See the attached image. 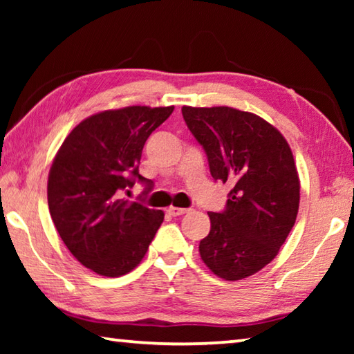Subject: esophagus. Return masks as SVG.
Returning a JSON list of instances; mask_svg holds the SVG:
<instances>
[{"mask_svg": "<svg viewBox=\"0 0 354 354\" xmlns=\"http://www.w3.org/2000/svg\"><path fill=\"white\" fill-rule=\"evenodd\" d=\"M167 212H169L171 217H179V215H184L189 212V209L185 207H175V206H170L169 209H167Z\"/></svg>", "mask_w": 354, "mask_h": 354, "instance_id": "1", "label": "esophagus"}]
</instances>
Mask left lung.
I'll use <instances>...</instances> for the list:
<instances>
[{
	"instance_id": "obj_1",
	"label": "left lung",
	"mask_w": 354,
	"mask_h": 354,
	"mask_svg": "<svg viewBox=\"0 0 354 354\" xmlns=\"http://www.w3.org/2000/svg\"><path fill=\"white\" fill-rule=\"evenodd\" d=\"M181 111L212 178L231 185L225 211L209 212L201 259L226 281L251 277L274 259L297 220L299 179L289 143L256 113L227 106Z\"/></svg>"
}]
</instances>
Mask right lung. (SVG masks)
I'll list each match as a JSON object with an SVG mask.
<instances>
[{
	"mask_svg": "<svg viewBox=\"0 0 354 354\" xmlns=\"http://www.w3.org/2000/svg\"><path fill=\"white\" fill-rule=\"evenodd\" d=\"M175 107L128 106L77 124L59 148L48 175V207L59 236L84 267L117 278L139 266L164 212L122 198L136 181L149 134Z\"/></svg>",
	"mask_w": 354,
	"mask_h": 354,
	"instance_id": "obj_1",
	"label": "right lung"
}]
</instances>
